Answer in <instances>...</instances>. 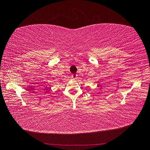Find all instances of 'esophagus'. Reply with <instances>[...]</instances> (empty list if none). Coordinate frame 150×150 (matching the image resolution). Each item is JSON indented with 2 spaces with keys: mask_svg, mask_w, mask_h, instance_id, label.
Returning <instances> with one entry per match:
<instances>
[{
  "mask_svg": "<svg viewBox=\"0 0 150 150\" xmlns=\"http://www.w3.org/2000/svg\"><path fill=\"white\" fill-rule=\"evenodd\" d=\"M77 77H78V75H77L76 74H72V78L73 79H76Z\"/></svg>",
  "mask_w": 150,
  "mask_h": 150,
  "instance_id": "esophagus-1",
  "label": "esophagus"
}]
</instances>
